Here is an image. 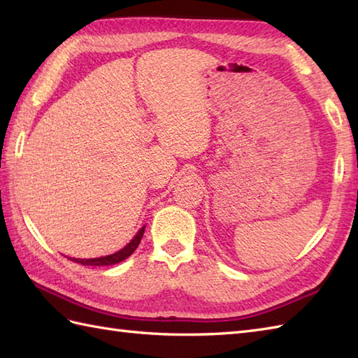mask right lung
Wrapping results in <instances>:
<instances>
[{"instance_id": "1", "label": "right lung", "mask_w": 358, "mask_h": 358, "mask_svg": "<svg viewBox=\"0 0 358 358\" xmlns=\"http://www.w3.org/2000/svg\"><path fill=\"white\" fill-rule=\"evenodd\" d=\"M144 234V226L141 227V229L136 232L135 237L131 240V243H129L127 246H124L121 250H118V252L112 254V255H106V257H100V258H71L72 262L75 263H80L83 266H110V264H117L120 262L126 260V258L134 254V250L138 248L140 241H141V237Z\"/></svg>"}]
</instances>
